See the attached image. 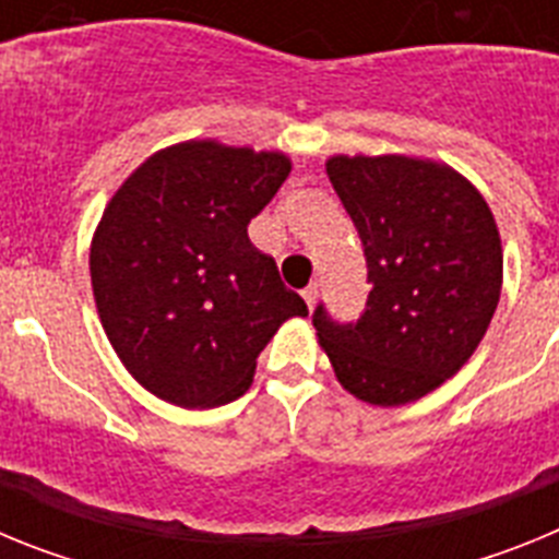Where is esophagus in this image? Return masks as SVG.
I'll return each mask as SVG.
<instances>
[{"instance_id": "34e87169", "label": "esophagus", "mask_w": 559, "mask_h": 559, "mask_svg": "<svg viewBox=\"0 0 559 559\" xmlns=\"http://www.w3.org/2000/svg\"><path fill=\"white\" fill-rule=\"evenodd\" d=\"M302 299H305V305H308L310 310L316 308V299H319V288H316V285H308V288L302 290Z\"/></svg>"}]
</instances>
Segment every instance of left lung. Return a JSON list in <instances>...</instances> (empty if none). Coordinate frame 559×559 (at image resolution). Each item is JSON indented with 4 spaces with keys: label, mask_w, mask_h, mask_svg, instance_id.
<instances>
[{
    "label": "left lung",
    "mask_w": 559,
    "mask_h": 559,
    "mask_svg": "<svg viewBox=\"0 0 559 559\" xmlns=\"http://www.w3.org/2000/svg\"><path fill=\"white\" fill-rule=\"evenodd\" d=\"M328 176L358 229L367 283L358 322L313 310L338 383L372 406L426 397L476 353L498 308L501 237L481 192L414 156H333Z\"/></svg>",
    "instance_id": "obj_1"
}]
</instances>
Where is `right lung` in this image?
<instances>
[{"label": "right lung", "mask_w": 559, "mask_h": 559, "mask_svg": "<svg viewBox=\"0 0 559 559\" xmlns=\"http://www.w3.org/2000/svg\"><path fill=\"white\" fill-rule=\"evenodd\" d=\"M288 173L285 153L192 140L153 153L108 201L92 290L114 353L151 394L224 406L251 386L280 324L308 316L249 240Z\"/></svg>", "instance_id": "1"}]
</instances>
